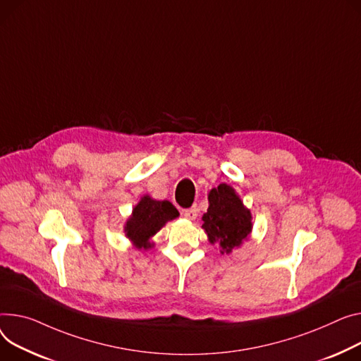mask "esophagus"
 I'll return each mask as SVG.
<instances>
[{
  "instance_id": "obj_1",
  "label": "esophagus",
  "mask_w": 361,
  "mask_h": 361,
  "mask_svg": "<svg viewBox=\"0 0 361 361\" xmlns=\"http://www.w3.org/2000/svg\"><path fill=\"white\" fill-rule=\"evenodd\" d=\"M183 214H184V218H187V219H190V221H195V219L197 218V209H196V207L187 209V210L183 212Z\"/></svg>"
}]
</instances>
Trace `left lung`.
Returning <instances> with one entry per match:
<instances>
[{"instance_id":"1","label":"left lung","mask_w":361,"mask_h":361,"mask_svg":"<svg viewBox=\"0 0 361 361\" xmlns=\"http://www.w3.org/2000/svg\"><path fill=\"white\" fill-rule=\"evenodd\" d=\"M202 221L209 241L219 243L222 254H229L241 245L252 229L250 210L228 184H219L218 188L210 190L209 209Z\"/></svg>"}]
</instances>
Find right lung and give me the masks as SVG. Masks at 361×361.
I'll list each match as a JSON object with an SVG mask.
<instances>
[{"mask_svg": "<svg viewBox=\"0 0 361 361\" xmlns=\"http://www.w3.org/2000/svg\"><path fill=\"white\" fill-rule=\"evenodd\" d=\"M178 214V210L168 200L159 202L149 196L142 197L126 224V236L139 250L151 248L152 244H149V238L154 236L165 222L176 219Z\"/></svg>", "mask_w": 361, "mask_h": 361, "instance_id": "obj_1", "label": "right lung"}]
</instances>
